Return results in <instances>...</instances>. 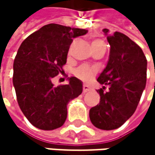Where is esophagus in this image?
<instances>
[{"instance_id":"esophagus-1","label":"esophagus","mask_w":155,"mask_h":155,"mask_svg":"<svg viewBox=\"0 0 155 155\" xmlns=\"http://www.w3.org/2000/svg\"><path fill=\"white\" fill-rule=\"evenodd\" d=\"M89 90H90V87H89L87 84H84V85H83V92H84V93H86V92H88Z\"/></svg>"}]
</instances>
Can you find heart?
Here are the masks:
<instances>
[{
    "label": "heart",
    "mask_w": 155,
    "mask_h": 155,
    "mask_svg": "<svg viewBox=\"0 0 155 155\" xmlns=\"http://www.w3.org/2000/svg\"><path fill=\"white\" fill-rule=\"evenodd\" d=\"M99 43H103L102 41L100 40H94L92 41V44H99ZM94 71L93 69L89 68L87 66H82V67H79L75 70V74L80 77V78H83V79H87L89 78L92 74H93Z\"/></svg>",
    "instance_id": "heart-1"
}]
</instances>
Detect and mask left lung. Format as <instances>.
I'll list each match as a JSON object with an SVG mask.
<instances>
[{
  "instance_id": "left-lung-1",
  "label": "left lung",
  "mask_w": 155,
  "mask_h": 155,
  "mask_svg": "<svg viewBox=\"0 0 155 155\" xmlns=\"http://www.w3.org/2000/svg\"><path fill=\"white\" fill-rule=\"evenodd\" d=\"M110 45L106 68L97 78L99 104L89 110L91 123L99 129L120 127L135 112L146 86L147 59L142 49L127 35L103 29ZM109 87L107 92L104 91Z\"/></svg>"
}]
</instances>
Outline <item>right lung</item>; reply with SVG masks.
<instances>
[{"label":"right lung","instance_id":"1","mask_svg":"<svg viewBox=\"0 0 155 155\" xmlns=\"http://www.w3.org/2000/svg\"><path fill=\"white\" fill-rule=\"evenodd\" d=\"M86 33V29L52 23L27 37L18 48L13 84L22 112L35 127L53 130L62 127L68 103L82 94V82L76 77L57 87L52 79L63 71L73 38Z\"/></svg>","mask_w":155,"mask_h":155}]
</instances>
